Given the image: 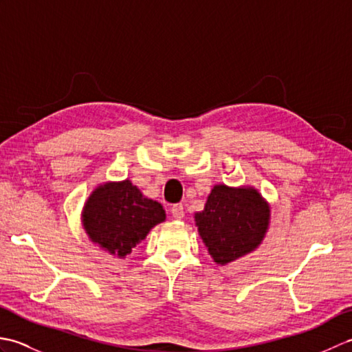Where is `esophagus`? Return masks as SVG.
<instances>
[{
  "instance_id": "obj_1",
  "label": "esophagus",
  "mask_w": 352,
  "mask_h": 352,
  "mask_svg": "<svg viewBox=\"0 0 352 352\" xmlns=\"http://www.w3.org/2000/svg\"><path fill=\"white\" fill-rule=\"evenodd\" d=\"M170 214H172V218H174V219H177V221H182V219L184 218V207H183V204H175V206H172V208H170Z\"/></svg>"
}]
</instances>
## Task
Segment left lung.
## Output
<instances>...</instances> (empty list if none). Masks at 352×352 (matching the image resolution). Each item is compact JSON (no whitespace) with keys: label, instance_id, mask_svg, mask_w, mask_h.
<instances>
[{"label":"left lung","instance_id":"1","mask_svg":"<svg viewBox=\"0 0 352 352\" xmlns=\"http://www.w3.org/2000/svg\"><path fill=\"white\" fill-rule=\"evenodd\" d=\"M198 234L216 265L256 251L271 223V204L254 186L214 184L204 210L193 214Z\"/></svg>","mask_w":352,"mask_h":352}]
</instances>
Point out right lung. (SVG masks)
<instances>
[{
	"label": "right lung",
	"mask_w": 352,
	"mask_h": 352,
	"mask_svg": "<svg viewBox=\"0 0 352 352\" xmlns=\"http://www.w3.org/2000/svg\"><path fill=\"white\" fill-rule=\"evenodd\" d=\"M164 219L162 204L146 198L129 178L98 184L81 208V226L89 241L118 258L129 256Z\"/></svg>",
	"instance_id": "obj_1"
}]
</instances>
